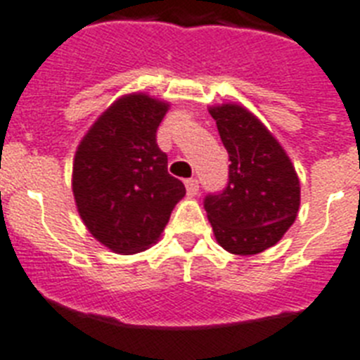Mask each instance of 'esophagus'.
Segmentation results:
<instances>
[{
	"mask_svg": "<svg viewBox=\"0 0 360 360\" xmlns=\"http://www.w3.org/2000/svg\"><path fill=\"white\" fill-rule=\"evenodd\" d=\"M185 186H186V194H188L190 198H194V195H198V192H199L198 179H186L185 181Z\"/></svg>",
	"mask_w": 360,
	"mask_h": 360,
	"instance_id": "34e87169",
	"label": "esophagus"
}]
</instances>
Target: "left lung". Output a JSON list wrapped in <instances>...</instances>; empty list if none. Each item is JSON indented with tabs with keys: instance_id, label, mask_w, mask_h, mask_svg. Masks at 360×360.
Here are the masks:
<instances>
[{
	"instance_id": "1",
	"label": "left lung",
	"mask_w": 360,
	"mask_h": 360,
	"mask_svg": "<svg viewBox=\"0 0 360 360\" xmlns=\"http://www.w3.org/2000/svg\"><path fill=\"white\" fill-rule=\"evenodd\" d=\"M229 152V185L207 195L205 210L226 252L250 256L276 245L300 208V179L291 159L245 105L208 108Z\"/></svg>"
}]
</instances>
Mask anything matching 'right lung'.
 Instances as JSON below:
<instances>
[{"mask_svg": "<svg viewBox=\"0 0 360 360\" xmlns=\"http://www.w3.org/2000/svg\"><path fill=\"white\" fill-rule=\"evenodd\" d=\"M170 104L128 93L87 129L72 161V195L91 236L117 255L159 241L185 185L168 174L157 128Z\"/></svg>", "mask_w": 360, "mask_h": 360, "instance_id": "add662e5", "label": "right lung"}]
</instances>
